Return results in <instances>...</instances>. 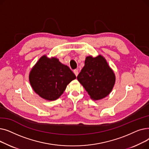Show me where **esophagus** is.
I'll return each mask as SVG.
<instances>
[{
	"instance_id": "esophagus-1",
	"label": "esophagus",
	"mask_w": 149,
	"mask_h": 149,
	"mask_svg": "<svg viewBox=\"0 0 149 149\" xmlns=\"http://www.w3.org/2000/svg\"><path fill=\"white\" fill-rule=\"evenodd\" d=\"M74 73L75 74V75L76 76H77L78 74H79V71H78L77 69H75V70H74Z\"/></svg>"
}]
</instances>
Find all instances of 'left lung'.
<instances>
[{
    "label": "left lung",
    "mask_w": 149,
    "mask_h": 149,
    "mask_svg": "<svg viewBox=\"0 0 149 149\" xmlns=\"http://www.w3.org/2000/svg\"><path fill=\"white\" fill-rule=\"evenodd\" d=\"M77 80L84 88L91 99L101 100L112 91L115 75L106 59L101 55L86 58L84 66L77 76Z\"/></svg>",
    "instance_id": "obj_1"
}]
</instances>
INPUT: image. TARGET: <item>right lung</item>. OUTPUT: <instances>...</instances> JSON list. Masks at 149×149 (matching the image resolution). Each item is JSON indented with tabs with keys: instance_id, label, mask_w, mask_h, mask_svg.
Listing matches in <instances>:
<instances>
[{
	"instance_id": "right-lung-1",
	"label": "right lung",
	"mask_w": 149,
	"mask_h": 149,
	"mask_svg": "<svg viewBox=\"0 0 149 149\" xmlns=\"http://www.w3.org/2000/svg\"><path fill=\"white\" fill-rule=\"evenodd\" d=\"M76 76L57 58L42 56L31 69L29 75L33 90L40 97L49 101L58 98L67 85Z\"/></svg>"
}]
</instances>
